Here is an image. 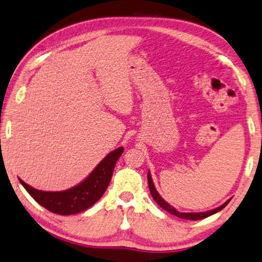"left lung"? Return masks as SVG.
<instances>
[{
  "instance_id": "1",
  "label": "left lung",
  "mask_w": 262,
  "mask_h": 262,
  "mask_svg": "<svg viewBox=\"0 0 262 262\" xmlns=\"http://www.w3.org/2000/svg\"><path fill=\"white\" fill-rule=\"evenodd\" d=\"M148 184H149V190H150V193H151V196L154 198V201H155L157 204H159L162 207V209L165 210L169 213L176 215V217H178V218L189 219V221H199V219H204V218L210 217V215H212L214 213L219 212L221 210H223L224 207H225L231 201V199H228L227 202H225L223 205L217 207V209H213L211 211H206V212H180V211H177L175 207H172L171 205L168 204V203L160 196V193L157 192V190L155 189V185H154V183H152L150 172H149V171H148Z\"/></svg>"
}]
</instances>
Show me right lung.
I'll list each match as a JSON object with an SVG mask.
<instances>
[{
    "instance_id": "1",
    "label": "right lung",
    "mask_w": 262,
    "mask_h": 262,
    "mask_svg": "<svg viewBox=\"0 0 262 262\" xmlns=\"http://www.w3.org/2000/svg\"><path fill=\"white\" fill-rule=\"evenodd\" d=\"M122 152V147L111 151L94 168L89 177L69 190L41 191L24 183L20 178L18 180L29 194L47 210L61 215L76 214L87 210L101 198L110 185L116 161Z\"/></svg>"
}]
</instances>
